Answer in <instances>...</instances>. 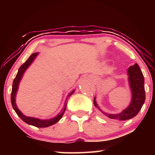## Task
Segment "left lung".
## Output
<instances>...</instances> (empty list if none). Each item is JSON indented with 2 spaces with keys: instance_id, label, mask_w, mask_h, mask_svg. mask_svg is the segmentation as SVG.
<instances>
[{
  "instance_id": "obj_1",
  "label": "left lung",
  "mask_w": 155,
  "mask_h": 155,
  "mask_svg": "<svg viewBox=\"0 0 155 155\" xmlns=\"http://www.w3.org/2000/svg\"><path fill=\"white\" fill-rule=\"evenodd\" d=\"M128 80L131 91V101L127 108L119 114H108L100 108L96 103V97L94 99V104L100 111L109 118L117 120H127L137 115L142 107L146 100L144 90V77L140 67L137 64L131 65L127 70Z\"/></svg>"
}]
</instances>
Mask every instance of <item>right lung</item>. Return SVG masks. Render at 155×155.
Instances as JSON below:
<instances>
[{
	"instance_id": "add662e5",
	"label": "right lung",
	"mask_w": 155,
	"mask_h": 155,
	"mask_svg": "<svg viewBox=\"0 0 155 155\" xmlns=\"http://www.w3.org/2000/svg\"><path fill=\"white\" fill-rule=\"evenodd\" d=\"M38 52H35V53H33L31 55L28 57V59L26 61L24 64L21 65L20 68L18 70V73L16 76H15V78H14V82H13L12 85V94H11V102L12 104L13 107V109H14V111L16 113L17 115L19 116L21 119H22L23 121L27 123V124L29 125L34 126V127H38V128H45L50 127V126L56 124L57 122H59L63 116V115L64 114V112L65 111V109H66V105H67V99L69 98L70 96H72V94L74 92L75 90H72L71 92H70L67 96V98L65 100L64 103V106L61 109V111L59 113L58 115H57L55 117H52V118L47 119V120H41L39 118H36V117H28L26 116L24 114H22V112L20 111V110L18 108L17 104L15 103V97H16V94L18 90V87H19V84L21 79L24 75V73L25 72L26 70H27V68L30 66L31 64L33 62L34 60L36 58V57L38 55Z\"/></svg>"
}]
</instances>
